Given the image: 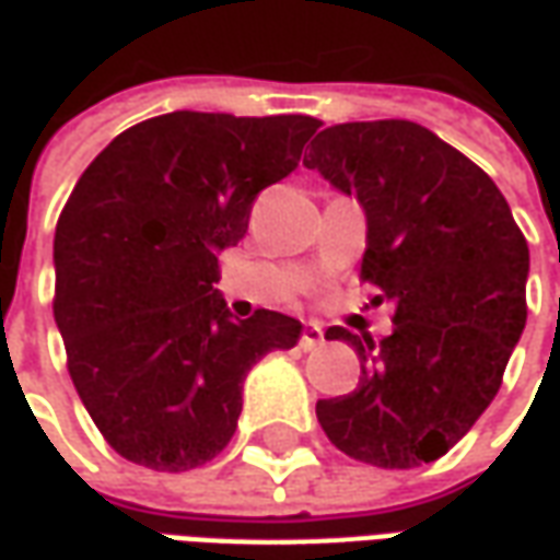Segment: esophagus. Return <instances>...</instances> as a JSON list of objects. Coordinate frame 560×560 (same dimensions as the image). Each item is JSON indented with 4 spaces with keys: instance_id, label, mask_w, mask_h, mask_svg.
Listing matches in <instances>:
<instances>
[{
    "instance_id": "obj_1",
    "label": "esophagus",
    "mask_w": 560,
    "mask_h": 560,
    "mask_svg": "<svg viewBox=\"0 0 560 560\" xmlns=\"http://www.w3.org/2000/svg\"><path fill=\"white\" fill-rule=\"evenodd\" d=\"M325 343V331L316 323L304 325V331H301V347L304 350H316V347H323Z\"/></svg>"
}]
</instances>
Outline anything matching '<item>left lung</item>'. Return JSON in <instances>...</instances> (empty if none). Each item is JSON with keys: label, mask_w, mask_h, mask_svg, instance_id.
<instances>
[{"label": "left lung", "mask_w": 560, "mask_h": 560, "mask_svg": "<svg viewBox=\"0 0 560 560\" xmlns=\"http://www.w3.org/2000/svg\"><path fill=\"white\" fill-rule=\"evenodd\" d=\"M307 168L359 198L362 280L395 301V331L350 340L362 376L316 419L350 458L374 467L438 462L501 388L527 319V241L489 174L410 120L340 122L313 138Z\"/></svg>", "instance_id": "left-lung-1"}]
</instances>
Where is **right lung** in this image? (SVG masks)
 <instances>
[{"label":"right lung","instance_id":"add662e5","mask_svg":"<svg viewBox=\"0 0 560 560\" xmlns=\"http://www.w3.org/2000/svg\"><path fill=\"white\" fill-rule=\"evenodd\" d=\"M316 129L304 114L174 110L117 135L71 189L54 319L86 413L126 462L180 474L217 458L249 368L299 343V319H232L213 283L256 196L299 168Z\"/></svg>","mask_w":560,"mask_h":560}]
</instances>
